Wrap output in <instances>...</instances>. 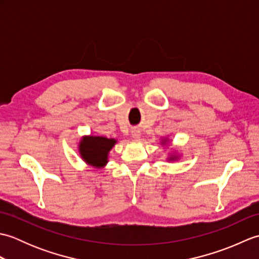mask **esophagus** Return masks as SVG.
Returning a JSON list of instances; mask_svg holds the SVG:
<instances>
[{"label": "esophagus", "instance_id": "1", "mask_svg": "<svg viewBox=\"0 0 259 259\" xmlns=\"http://www.w3.org/2000/svg\"><path fill=\"white\" fill-rule=\"evenodd\" d=\"M140 137H141L140 131H138V130H134V131H133V138H135V139H140Z\"/></svg>", "mask_w": 259, "mask_h": 259}]
</instances>
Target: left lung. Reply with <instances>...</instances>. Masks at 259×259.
<instances>
[{
  "label": "left lung",
  "mask_w": 259,
  "mask_h": 259,
  "mask_svg": "<svg viewBox=\"0 0 259 259\" xmlns=\"http://www.w3.org/2000/svg\"><path fill=\"white\" fill-rule=\"evenodd\" d=\"M171 159H174V158H172V157H170V160H171Z\"/></svg>",
  "instance_id": "left-lung-1"
}]
</instances>
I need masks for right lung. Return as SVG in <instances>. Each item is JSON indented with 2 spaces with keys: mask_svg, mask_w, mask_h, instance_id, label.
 Here are the masks:
<instances>
[{
  "mask_svg": "<svg viewBox=\"0 0 259 259\" xmlns=\"http://www.w3.org/2000/svg\"><path fill=\"white\" fill-rule=\"evenodd\" d=\"M115 142L106 137H84L79 146L80 155L90 166L101 168L108 162V153Z\"/></svg>",
  "mask_w": 259,
  "mask_h": 259,
  "instance_id": "add662e5",
  "label": "right lung"
}]
</instances>
